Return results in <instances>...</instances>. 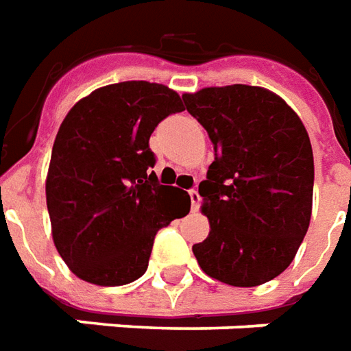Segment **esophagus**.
<instances>
[{"label":"esophagus","mask_w":351,"mask_h":351,"mask_svg":"<svg viewBox=\"0 0 351 351\" xmlns=\"http://www.w3.org/2000/svg\"><path fill=\"white\" fill-rule=\"evenodd\" d=\"M189 196H191L193 211H198V208H200V195H198V191H196V189H191V191H189Z\"/></svg>","instance_id":"34e87169"}]
</instances>
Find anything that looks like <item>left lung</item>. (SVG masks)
Masks as SVG:
<instances>
[{
  "mask_svg": "<svg viewBox=\"0 0 351 351\" xmlns=\"http://www.w3.org/2000/svg\"><path fill=\"white\" fill-rule=\"evenodd\" d=\"M215 151L198 185L210 234L193 245L206 274L234 287L274 280L312 217L314 155L299 115L274 92L228 84L183 94Z\"/></svg>",
  "mask_w": 351,
  "mask_h": 351,
  "instance_id": "8db88e82",
  "label": "left lung"
}]
</instances>
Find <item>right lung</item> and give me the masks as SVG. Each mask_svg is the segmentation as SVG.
Wrapping results in <instances>:
<instances>
[{"label":"right lung","mask_w":351,"mask_h":351,"mask_svg":"<svg viewBox=\"0 0 351 351\" xmlns=\"http://www.w3.org/2000/svg\"><path fill=\"white\" fill-rule=\"evenodd\" d=\"M185 106L147 81L108 84L60 124L47 173L52 240L69 270L104 287L145 274L156 232L187 215L191 196L160 185L149 138Z\"/></svg>","instance_id":"obj_1"}]
</instances>
